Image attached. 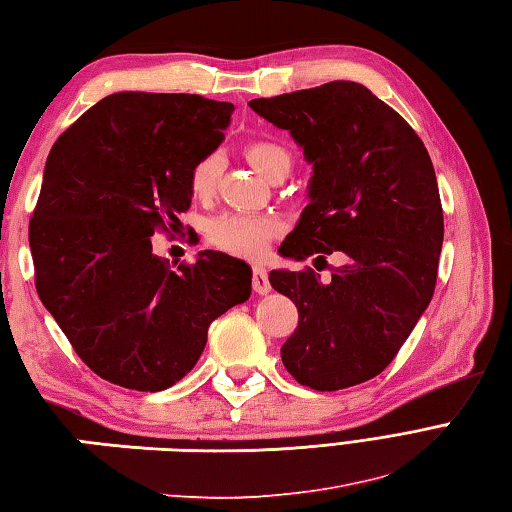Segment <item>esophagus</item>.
<instances>
[{
    "mask_svg": "<svg viewBox=\"0 0 512 512\" xmlns=\"http://www.w3.org/2000/svg\"><path fill=\"white\" fill-rule=\"evenodd\" d=\"M252 285H254V291L258 295H267L271 291V285H269V278H267V269L260 267V265H254L252 267Z\"/></svg>",
    "mask_w": 512,
    "mask_h": 512,
    "instance_id": "1",
    "label": "esophagus"
}]
</instances>
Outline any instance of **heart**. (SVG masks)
<instances>
[{"instance_id": "obj_1", "label": "heart", "mask_w": 512, "mask_h": 512, "mask_svg": "<svg viewBox=\"0 0 512 512\" xmlns=\"http://www.w3.org/2000/svg\"><path fill=\"white\" fill-rule=\"evenodd\" d=\"M245 157L260 175L269 177L280 166H291L289 153L280 144L269 140H256L245 146ZM223 173V155L210 151L192 164L188 175L190 192L197 199H210L219 186ZM282 230V223L274 217H254V214L225 212L210 221L208 238L214 247L236 256L256 258L265 252L271 236Z\"/></svg>"}]
</instances>
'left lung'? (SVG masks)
I'll list each match as a JSON object with an SVG mask.
<instances>
[{
    "mask_svg": "<svg viewBox=\"0 0 512 512\" xmlns=\"http://www.w3.org/2000/svg\"><path fill=\"white\" fill-rule=\"evenodd\" d=\"M249 107L287 129L313 164L311 203L280 245L282 256H348L331 282L311 267L269 274L271 287L298 306L282 363L320 392L377 377L436 289L445 223L425 144L390 105L352 81L256 98Z\"/></svg>",
    "mask_w": 512,
    "mask_h": 512,
    "instance_id": "8db88e82",
    "label": "left lung"
}]
</instances>
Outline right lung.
<instances>
[{
	"instance_id": "right-lung-1",
	"label": "right lung",
	"mask_w": 512,
	"mask_h": 512,
	"mask_svg": "<svg viewBox=\"0 0 512 512\" xmlns=\"http://www.w3.org/2000/svg\"><path fill=\"white\" fill-rule=\"evenodd\" d=\"M232 102L120 92L54 142L28 238L34 285L98 377L160 392L195 368L208 326L252 293V269L221 252L153 254L190 208V168L214 151Z\"/></svg>"
}]
</instances>
